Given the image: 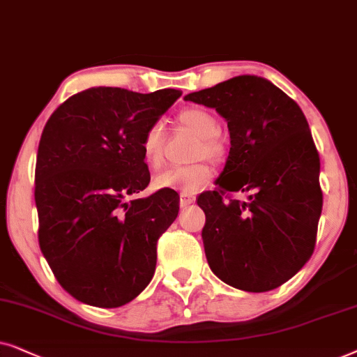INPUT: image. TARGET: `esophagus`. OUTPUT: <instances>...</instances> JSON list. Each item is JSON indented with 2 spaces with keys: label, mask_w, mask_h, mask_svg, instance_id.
Listing matches in <instances>:
<instances>
[{
  "label": "esophagus",
  "mask_w": 357,
  "mask_h": 357,
  "mask_svg": "<svg viewBox=\"0 0 357 357\" xmlns=\"http://www.w3.org/2000/svg\"><path fill=\"white\" fill-rule=\"evenodd\" d=\"M194 201H196V199H194L192 196H188V194H181V196H179V206L181 207L191 206Z\"/></svg>",
  "instance_id": "obj_1"
}]
</instances>
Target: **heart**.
Returning a JSON list of instances; mask_svg holds the SVG:
<instances>
[{
    "label": "heart",
    "mask_w": 357,
    "mask_h": 357,
    "mask_svg": "<svg viewBox=\"0 0 357 357\" xmlns=\"http://www.w3.org/2000/svg\"><path fill=\"white\" fill-rule=\"evenodd\" d=\"M178 121L188 130L199 135L196 145V158L220 161L225 156V144L218 137V121L213 114L202 107H188L179 112ZM166 130L161 122H153L142 137V151L151 168H160L165 160ZM212 168L207 161H197L192 165L169 166L156 174L155 184L160 189H173L183 194H194L211 179Z\"/></svg>",
    "instance_id": "b5f03b06"
}]
</instances>
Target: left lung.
Listing matches in <instances>:
<instances>
[{
	"label": "left lung",
	"instance_id": "8db88e82",
	"mask_svg": "<svg viewBox=\"0 0 357 357\" xmlns=\"http://www.w3.org/2000/svg\"><path fill=\"white\" fill-rule=\"evenodd\" d=\"M184 99L215 109L230 132L217 189L197 197L206 212L208 266L240 291H273L296 275L315 250L323 192L307 119L294 99L253 75ZM234 192H246L249 201L234 199Z\"/></svg>",
	"mask_w": 357,
	"mask_h": 357
}]
</instances>
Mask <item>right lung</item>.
<instances>
[{"mask_svg": "<svg viewBox=\"0 0 357 357\" xmlns=\"http://www.w3.org/2000/svg\"><path fill=\"white\" fill-rule=\"evenodd\" d=\"M181 96L89 88L60 104L42 132L36 165L39 245L70 296L116 308L155 274L156 243L179 212L173 189L149 186L142 137Z\"/></svg>", "mask_w": 357, "mask_h": 357, "instance_id": "obj_1", "label": "right lung"}]
</instances>
